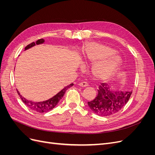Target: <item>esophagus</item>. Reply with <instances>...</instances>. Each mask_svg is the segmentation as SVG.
Segmentation results:
<instances>
[{
  "mask_svg": "<svg viewBox=\"0 0 155 155\" xmlns=\"http://www.w3.org/2000/svg\"><path fill=\"white\" fill-rule=\"evenodd\" d=\"M79 85L80 87H87L88 85V83L85 81H82V82H80L79 83Z\"/></svg>",
  "mask_w": 155,
  "mask_h": 155,
  "instance_id": "esophagus-1",
  "label": "esophagus"
}]
</instances>
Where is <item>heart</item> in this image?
Masks as SVG:
<instances>
[{
	"mask_svg": "<svg viewBox=\"0 0 155 155\" xmlns=\"http://www.w3.org/2000/svg\"><path fill=\"white\" fill-rule=\"evenodd\" d=\"M109 46L96 43H88L84 49L82 59L84 62L93 63L92 74L97 79L112 77L121 64V58Z\"/></svg>",
	"mask_w": 155,
	"mask_h": 155,
	"instance_id": "b5f03b06",
	"label": "heart"
}]
</instances>
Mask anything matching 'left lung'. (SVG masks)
Masks as SVG:
<instances>
[{
	"label": "left lung",
	"instance_id": "obj_1",
	"mask_svg": "<svg viewBox=\"0 0 155 155\" xmlns=\"http://www.w3.org/2000/svg\"><path fill=\"white\" fill-rule=\"evenodd\" d=\"M132 91L118 92L109 89L107 84L99 85L97 95L93 100L88 102L91 110L98 116H109L120 111L126 105Z\"/></svg>",
	"mask_w": 155,
	"mask_h": 155
}]
</instances>
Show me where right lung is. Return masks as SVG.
<instances>
[{
    "label": "right lung",
    "instance_id": "1",
    "mask_svg": "<svg viewBox=\"0 0 155 155\" xmlns=\"http://www.w3.org/2000/svg\"><path fill=\"white\" fill-rule=\"evenodd\" d=\"M45 42V40L43 39H41L37 40L36 41V43H35L34 42L30 43V45H27L25 47V50L29 49L30 48H31L32 46H35V45H39V44H42L43 43ZM74 85V84L72 83L70 85L65 87L63 89H62L59 92H58L57 94L55 96H54V97H52L50 99L46 100V101H40V102H34L32 101H30L26 100V98H25L24 97H22L21 94L18 91H17L18 94L19 95L21 99L22 100V101H23V103L28 107H29L30 109L34 110L35 112H39V113H43V112H48L50 110H51V109H53L57 105V104L59 103V101L62 99V97H63L65 92L67 90L68 88H69L70 87H71L72 86Z\"/></svg>",
    "mask_w": 155,
    "mask_h": 155
}]
</instances>
